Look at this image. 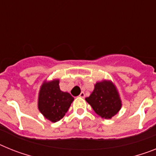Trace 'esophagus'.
<instances>
[{"label":"esophagus","instance_id":"obj_1","mask_svg":"<svg viewBox=\"0 0 156 156\" xmlns=\"http://www.w3.org/2000/svg\"><path fill=\"white\" fill-rule=\"evenodd\" d=\"M79 97H80V98H84L85 97H86V94H85L84 92H82V93H81V94H80V95H79Z\"/></svg>","mask_w":156,"mask_h":156}]
</instances>
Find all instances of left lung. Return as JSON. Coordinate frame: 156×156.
<instances>
[{"label": "left lung", "instance_id": "8db88e82", "mask_svg": "<svg viewBox=\"0 0 156 156\" xmlns=\"http://www.w3.org/2000/svg\"><path fill=\"white\" fill-rule=\"evenodd\" d=\"M86 101L94 112L104 119H110L121 108V101L114 85L110 82H98Z\"/></svg>", "mask_w": 156, "mask_h": 156}]
</instances>
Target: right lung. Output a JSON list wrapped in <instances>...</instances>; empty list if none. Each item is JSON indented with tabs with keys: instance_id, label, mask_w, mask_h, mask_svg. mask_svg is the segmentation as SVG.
<instances>
[{
	"instance_id": "obj_1",
	"label": "right lung",
	"mask_w": 156,
	"mask_h": 156,
	"mask_svg": "<svg viewBox=\"0 0 156 156\" xmlns=\"http://www.w3.org/2000/svg\"><path fill=\"white\" fill-rule=\"evenodd\" d=\"M58 83V80L44 82L39 95V109L46 118L52 122L61 120L74 101V98L69 93L60 90Z\"/></svg>"
}]
</instances>
